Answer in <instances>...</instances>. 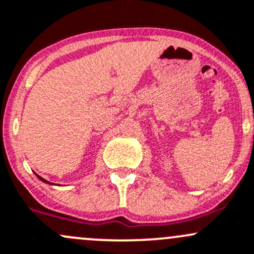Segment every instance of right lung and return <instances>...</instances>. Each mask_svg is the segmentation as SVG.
<instances>
[{"label": "right lung", "instance_id": "add662e5", "mask_svg": "<svg viewBox=\"0 0 254 254\" xmlns=\"http://www.w3.org/2000/svg\"><path fill=\"white\" fill-rule=\"evenodd\" d=\"M36 176H37L38 178H40V180L42 181V182H44V183H48V185H54V183H50V182H48V181H47V180H44V178H42L41 176H38L37 174H36Z\"/></svg>", "mask_w": 254, "mask_h": 254}]
</instances>
